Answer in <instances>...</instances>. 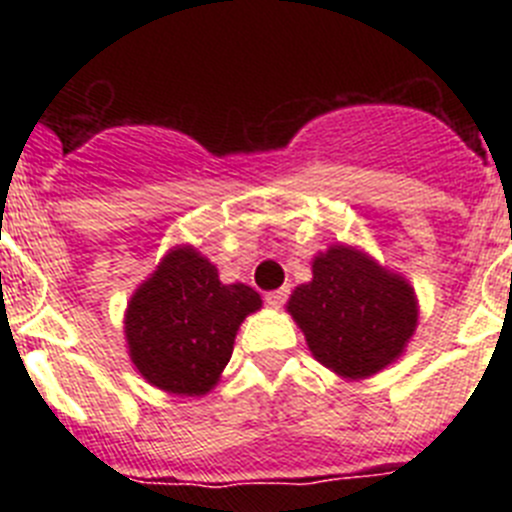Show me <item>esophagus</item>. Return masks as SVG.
I'll list each match as a JSON object with an SVG mask.
<instances>
[{
    "label": "esophagus",
    "mask_w": 512,
    "mask_h": 512,
    "mask_svg": "<svg viewBox=\"0 0 512 512\" xmlns=\"http://www.w3.org/2000/svg\"><path fill=\"white\" fill-rule=\"evenodd\" d=\"M289 297V289H274V292H266V302H269L271 307H282L284 302H287Z\"/></svg>",
    "instance_id": "esophagus-1"
}]
</instances>
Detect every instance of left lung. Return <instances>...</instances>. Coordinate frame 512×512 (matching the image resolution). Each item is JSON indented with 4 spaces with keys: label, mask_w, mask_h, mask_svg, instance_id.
Segmentation results:
<instances>
[{
    "label": "left lung",
    "mask_w": 512,
    "mask_h": 512,
    "mask_svg": "<svg viewBox=\"0 0 512 512\" xmlns=\"http://www.w3.org/2000/svg\"><path fill=\"white\" fill-rule=\"evenodd\" d=\"M287 307L312 356L348 379L392 364L418 325L413 287L348 246L320 253L312 282L297 287Z\"/></svg>",
    "instance_id": "left-lung-1"
}]
</instances>
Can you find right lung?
<instances>
[{
  "instance_id": "obj_1",
  "label": "right lung",
  "mask_w": 512,
  "mask_h": 512,
  "mask_svg": "<svg viewBox=\"0 0 512 512\" xmlns=\"http://www.w3.org/2000/svg\"><path fill=\"white\" fill-rule=\"evenodd\" d=\"M259 307V292L223 284L205 256L176 248L130 300V359L158 390L205 395L230 361L238 325Z\"/></svg>"
}]
</instances>
